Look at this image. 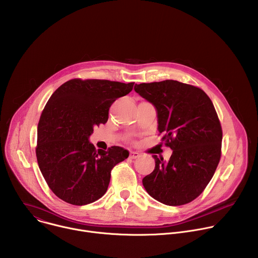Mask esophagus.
I'll return each mask as SVG.
<instances>
[{
    "mask_svg": "<svg viewBox=\"0 0 258 258\" xmlns=\"http://www.w3.org/2000/svg\"><path fill=\"white\" fill-rule=\"evenodd\" d=\"M130 157H131L132 159L139 158V157H140V153H139V152H136V151H131V153H130Z\"/></svg>",
    "mask_w": 258,
    "mask_h": 258,
    "instance_id": "obj_1",
    "label": "esophagus"
}]
</instances>
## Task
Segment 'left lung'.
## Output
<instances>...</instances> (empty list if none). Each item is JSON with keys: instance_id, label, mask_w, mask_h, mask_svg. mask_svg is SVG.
Wrapping results in <instances>:
<instances>
[{"instance_id": "8db88e82", "label": "left lung", "mask_w": 258, "mask_h": 258, "mask_svg": "<svg viewBox=\"0 0 258 258\" xmlns=\"http://www.w3.org/2000/svg\"><path fill=\"white\" fill-rule=\"evenodd\" d=\"M135 91L155 106L159 135L172 150L168 161L153 155L155 168L143 185L165 205L190 203L204 191L222 156L223 130L215 108L203 90L177 81L144 83Z\"/></svg>"}]
</instances>
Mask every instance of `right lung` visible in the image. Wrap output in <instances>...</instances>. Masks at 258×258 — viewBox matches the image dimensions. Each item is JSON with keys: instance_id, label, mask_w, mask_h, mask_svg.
Listing matches in <instances>:
<instances>
[{"instance_id": "add662e5", "label": "right lung", "mask_w": 258, "mask_h": 258, "mask_svg": "<svg viewBox=\"0 0 258 258\" xmlns=\"http://www.w3.org/2000/svg\"><path fill=\"white\" fill-rule=\"evenodd\" d=\"M134 83L73 79L47 102L38 124L36 159L52 192L72 205H86L107 191L112 168L128 151L112 146L96 150L89 142L94 127L108 120L112 103L127 95Z\"/></svg>"}]
</instances>
